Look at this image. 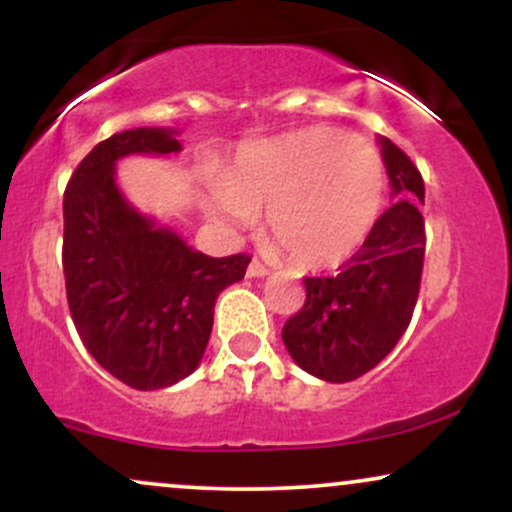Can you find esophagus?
I'll return each mask as SVG.
<instances>
[{"label":"esophagus","mask_w":512,"mask_h":512,"mask_svg":"<svg viewBox=\"0 0 512 512\" xmlns=\"http://www.w3.org/2000/svg\"><path fill=\"white\" fill-rule=\"evenodd\" d=\"M267 274H269V269L264 267V264L257 260V257L248 264V276H267Z\"/></svg>","instance_id":"esophagus-1"}]
</instances>
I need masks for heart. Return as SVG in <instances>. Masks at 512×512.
<instances>
[{"label":"heart","mask_w":512,"mask_h":512,"mask_svg":"<svg viewBox=\"0 0 512 512\" xmlns=\"http://www.w3.org/2000/svg\"><path fill=\"white\" fill-rule=\"evenodd\" d=\"M385 192L383 158L363 139L308 127L245 149L207 209L245 223L264 206V228L296 267L327 269L361 248Z\"/></svg>","instance_id":"heart-1"}]
</instances>
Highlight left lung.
Listing matches in <instances>:
<instances>
[{"mask_svg": "<svg viewBox=\"0 0 512 512\" xmlns=\"http://www.w3.org/2000/svg\"><path fill=\"white\" fill-rule=\"evenodd\" d=\"M397 202L380 216L337 276H308L305 303L281 330L293 361L327 383H349L378 366L407 332L424 272V178L380 137Z\"/></svg>", "mask_w": 512, "mask_h": 512, "instance_id": "8db88e82", "label": "left lung"}]
</instances>
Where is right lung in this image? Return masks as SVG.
I'll list each match as a JSON object with an SVG mask.
<instances>
[{
  "instance_id": "1",
  "label": "right lung",
  "mask_w": 512,
  "mask_h": 512,
  "mask_svg": "<svg viewBox=\"0 0 512 512\" xmlns=\"http://www.w3.org/2000/svg\"><path fill=\"white\" fill-rule=\"evenodd\" d=\"M175 129L117 132L76 166L64 190L62 267L74 327L88 354L134 390L187 378L207 349L214 303L250 257H209L139 214L115 182L129 154H178Z\"/></svg>"
}]
</instances>
